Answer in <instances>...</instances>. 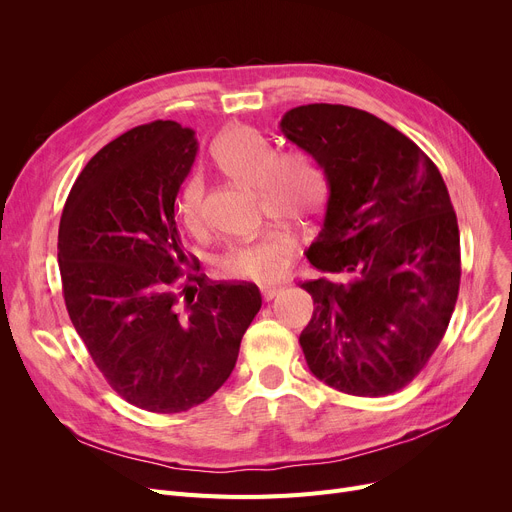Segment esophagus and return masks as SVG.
Returning <instances> with one entry per match:
<instances>
[{
	"label": "esophagus",
	"instance_id": "34e87169",
	"mask_svg": "<svg viewBox=\"0 0 512 512\" xmlns=\"http://www.w3.org/2000/svg\"><path fill=\"white\" fill-rule=\"evenodd\" d=\"M280 292H282L280 286H261V294H263L265 301H272L274 297H278Z\"/></svg>",
	"mask_w": 512,
	"mask_h": 512
}]
</instances>
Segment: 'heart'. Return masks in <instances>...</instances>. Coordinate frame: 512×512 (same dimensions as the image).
<instances>
[{"mask_svg": "<svg viewBox=\"0 0 512 512\" xmlns=\"http://www.w3.org/2000/svg\"><path fill=\"white\" fill-rule=\"evenodd\" d=\"M211 153L226 176L238 184L257 188L259 201L272 218L303 224L324 197V178L307 153H276L274 145L251 128L224 134ZM203 197L205 184L201 176H191L182 184L178 213L188 230L201 226ZM290 253L292 238L272 228L255 240L232 247L222 257L220 270L232 280L270 282L282 276Z\"/></svg>", "mask_w": 512, "mask_h": 512, "instance_id": "obj_1", "label": "heart"}]
</instances>
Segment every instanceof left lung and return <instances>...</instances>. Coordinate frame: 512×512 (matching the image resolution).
<instances>
[{"label": "left lung", "mask_w": 512, "mask_h": 512, "mask_svg": "<svg viewBox=\"0 0 512 512\" xmlns=\"http://www.w3.org/2000/svg\"><path fill=\"white\" fill-rule=\"evenodd\" d=\"M326 176V218L307 259L324 274L301 332L317 380L353 396L405 388L438 348L461 284V236L442 174L369 112L309 103L280 120Z\"/></svg>", "instance_id": "8db88e82"}]
</instances>
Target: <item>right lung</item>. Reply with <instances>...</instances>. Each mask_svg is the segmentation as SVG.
<instances>
[{
    "label": "right lung",
    "instance_id": "right-lung-1",
    "mask_svg": "<svg viewBox=\"0 0 512 512\" xmlns=\"http://www.w3.org/2000/svg\"><path fill=\"white\" fill-rule=\"evenodd\" d=\"M195 130L132 128L97 151L62 211L58 263L72 326L130 405L182 413L230 378L261 309L255 284L191 274L174 203L197 157Z\"/></svg>",
    "mask_w": 512,
    "mask_h": 512
}]
</instances>
